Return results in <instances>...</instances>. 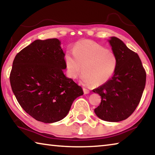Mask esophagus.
<instances>
[{
	"mask_svg": "<svg viewBox=\"0 0 155 155\" xmlns=\"http://www.w3.org/2000/svg\"><path fill=\"white\" fill-rule=\"evenodd\" d=\"M83 92H84V94H87L90 93V90H87V89H86V88H83Z\"/></svg>",
	"mask_w": 155,
	"mask_h": 155,
	"instance_id": "obj_1",
	"label": "esophagus"
}]
</instances>
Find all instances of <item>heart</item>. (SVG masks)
<instances>
[{
    "label": "heart",
    "mask_w": 155,
    "mask_h": 155,
    "mask_svg": "<svg viewBox=\"0 0 155 155\" xmlns=\"http://www.w3.org/2000/svg\"><path fill=\"white\" fill-rule=\"evenodd\" d=\"M73 55L65 56L68 74L77 78L81 72V79L87 84L101 85L111 79L116 71L117 59L114 53L90 40L78 41L72 50Z\"/></svg>",
    "instance_id": "b5f03b06"
}]
</instances>
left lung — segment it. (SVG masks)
<instances>
[{"mask_svg":"<svg viewBox=\"0 0 155 155\" xmlns=\"http://www.w3.org/2000/svg\"><path fill=\"white\" fill-rule=\"evenodd\" d=\"M109 43L117 57V66L108 82L93 90L101 96V103L94 111L104 121L120 122L127 119L140 103L146 73L138 54L122 40L112 37Z\"/></svg>","mask_w":155,"mask_h":155,"instance_id":"1","label":"left lung"}]
</instances>
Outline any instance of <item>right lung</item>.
I'll use <instances>...</instances> for the list:
<instances>
[{
	"label": "right lung",
	"instance_id": "right-lung-1",
	"mask_svg": "<svg viewBox=\"0 0 155 155\" xmlns=\"http://www.w3.org/2000/svg\"><path fill=\"white\" fill-rule=\"evenodd\" d=\"M56 38L37 40L15 57L9 80L21 107L44 123L66 116L73 101L83 94L81 86L65 77V54Z\"/></svg>",
	"mask_w": 155,
	"mask_h": 155
}]
</instances>
